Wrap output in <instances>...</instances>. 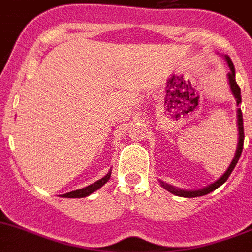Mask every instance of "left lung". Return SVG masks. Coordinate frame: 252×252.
I'll use <instances>...</instances> for the list:
<instances>
[{
  "instance_id": "1",
  "label": "left lung",
  "mask_w": 252,
  "mask_h": 252,
  "mask_svg": "<svg viewBox=\"0 0 252 252\" xmlns=\"http://www.w3.org/2000/svg\"><path fill=\"white\" fill-rule=\"evenodd\" d=\"M226 60H227V64H228V66H230V70H231V71L228 72V81H230L231 90H232L233 95H235V98H236L237 105H240V104H241V90H240V87L237 85L236 79H235V66H233L232 61H231V59L228 58V56H226ZM237 124H239V144H237L236 156H235L233 160L231 162L230 167H228V169L226 171V173L223 174V176H222L219 181H216L215 183L210 185L208 187L203 188V189H198V191H183V189H178V188H174L173 186L165 185V183L160 182V183H162L163 187H164L167 191L171 192V193L177 194V196L189 197V198H191V197L205 196V194H207V193H210V192L215 191V189H216V188H219L221 185H223V183H225L226 181L228 180V177H230V174L232 173V171L235 169V167H236L237 162H239L240 157H241L242 149H244L245 134H244V121H242L241 108H239V109H237Z\"/></svg>"
}]
</instances>
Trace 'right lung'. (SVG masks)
<instances>
[{"mask_svg":"<svg viewBox=\"0 0 252 252\" xmlns=\"http://www.w3.org/2000/svg\"><path fill=\"white\" fill-rule=\"evenodd\" d=\"M110 174H112V172H109L105 177H103L101 180L96 181V182L93 183V185L88 186V187L85 188H81V189H76V191H72V192H69V193L63 194V197H66V198H81V197L89 196L90 193H93V192H95L96 189H99L101 186H104L108 181H109Z\"/></svg>","mask_w":252,"mask_h":252,"instance_id":"add662e5","label":"right lung"}]
</instances>
